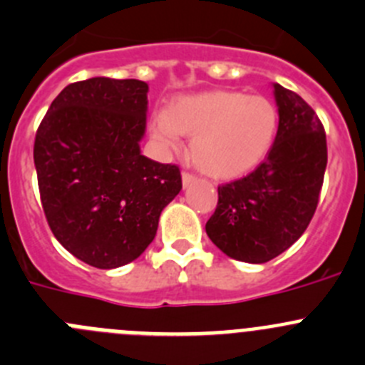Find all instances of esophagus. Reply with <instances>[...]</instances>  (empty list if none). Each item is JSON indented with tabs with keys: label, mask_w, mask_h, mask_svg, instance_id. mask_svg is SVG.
Here are the masks:
<instances>
[{
	"label": "esophagus",
	"mask_w": 365,
	"mask_h": 365,
	"mask_svg": "<svg viewBox=\"0 0 365 365\" xmlns=\"http://www.w3.org/2000/svg\"><path fill=\"white\" fill-rule=\"evenodd\" d=\"M194 180H196V176L190 175V173H183V175H182V183H183V187L190 185V183H192Z\"/></svg>",
	"instance_id": "esophagus-1"
}]
</instances>
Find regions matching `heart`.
<instances>
[{"label": "heart", "mask_w": 365, "mask_h": 365, "mask_svg": "<svg viewBox=\"0 0 365 365\" xmlns=\"http://www.w3.org/2000/svg\"><path fill=\"white\" fill-rule=\"evenodd\" d=\"M280 126L277 105L260 94L207 91L182 96L151 121L162 150L176 151L192 137L190 158L205 175L232 180L247 175L271 153Z\"/></svg>", "instance_id": "b5f03b06"}]
</instances>
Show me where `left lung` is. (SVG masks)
Here are the masks:
<instances>
[{"label": "left lung", "instance_id": "left-lung-1", "mask_svg": "<svg viewBox=\"0 0 365 365\" xmlns=\"http://www.w3.org/2000/svg\"><path fill=\"white\" fill-rule=\"evenodd\" d=\"M280 126L271 153L244 178L217 187L219 201L207 235L230 258L272 260L309 226L328 162L327 133L309 103L272 83Z\"/></svg>", "mask_w": 365, "mask_h": 365}]
</instances>
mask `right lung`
<instances>
[{
  "label": "right lung",
  "instance_id": "right-lung-1",
  "mask_svg": "<svg viewBox=\"0 0 365 365\" xmlns=\"http://www.w3.org/2000/svg\"><path fill=\"white\" fill-rule=\"evenodd\" d=\"M148 83L96 76L53 100L34 144L41 203L53 235L98 269L139 258L162 210L182 190L176 165L140 153Z\"/></svg>",
  "mask_w": 365,
  "mask_h": 365
}]
</instances>
